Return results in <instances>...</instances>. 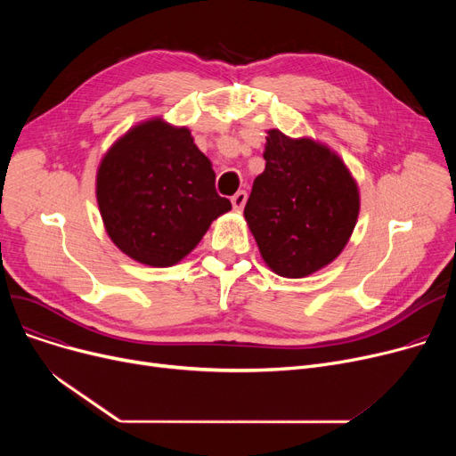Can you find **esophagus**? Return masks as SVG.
Listing matches in <instances>:
<instances>
[{
    "label": "esophagus",
    "mask_w": 456,
    "mask_h": 456,
    "mask_svg": "<svg viewBox=\"0 0 456 456\" xmlns=\"http://www.w3.org/2000/svg\"><path fill=\"white\" fill-rule=\"evenodd\" d=\"M246 201H248V194H246L244 190L236 191V194L231 198V203H232V208H234V210H242L244 205H246Z\"/></svg>",
    "instance_id": "1"
}]
</instances>
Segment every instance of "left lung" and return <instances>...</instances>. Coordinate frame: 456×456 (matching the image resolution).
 I'll return each mask as SVG.
<instances>
[{
	"instance_id": "obj_1",
	"label": "left lung",
	"mask_w": 456,
	"mask_h": 456,
	"mask_svg": "<svg viewBox=\"0 0 456 456\" xmlns=\"http://www.w3.org/2000/svg\"><path fill=\"white\" fill-rule=\"evenodd\" d=\"M266 167L255 183L244 218L266 266L289 279L316 273L347 246L361 210V191L346 162L327 143L270 129Z\"/></svg>"
}]
</instances>
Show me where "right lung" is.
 <instances>
[{"instance_id": "1", "label": "right lung", "mask_w": 456, "mask_h": 456, "mask_svg": "<svg viewBox=\"0 0 456 456\" xmlns=\"http://www.w3.org/2000/svg\"><path fill=\"white\" fill-rule=\"evenodd\" d=\"M210 160L188 127L150 118L119 136L95 174V198L112 244L140 265L170 268L231 210Z\"/></svg>"}]
</instances>
